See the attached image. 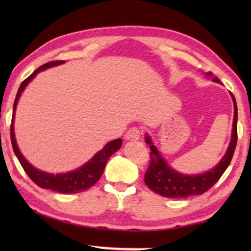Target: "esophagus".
Instances as JSON below:
<instances>
[{"label":"esophagus","instance_id":"esophagus-1","mask_svg":"<svg viewBox=\"0 0 251 251\" xmlns=\"http://www.w3.org/2000/svg\"><path fill=\"white\" fill-rule=\"evenodd\" d=\"M142 137V131L138 128H131L126 133V140H139Z\"/></svg>","mask_w":251,"mask_h":251}]
</instances>
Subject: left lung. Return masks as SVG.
<instances>
[{"instance_id":"8db88e82","label":"left lung","mask_w":251,"mask_h":251,"mask_svg":"<svg viewBox=\"0 0 251 251\" xmlns=\"http://www.w3.org/2000/svg\"><path fill=\"white\" fill-rule=\"evenodd\" d=\"M207 76H211L212 81L221 83L218 77L212 76L211 72H208ZM232 96L234 105V118H233V128L231 142L226 150V153L218 164L205 173L198 175H186L171 168L167 161L161 155L160 151L154 145L149 135L145 136V143L150 145L151 162L145 174V184L155 193L164 198L179 199L188 198L191 195H201L209 188L217 183L222 175L225 173L231 162L238 140V107L234 96Z\"/></svg>"}]
</instances>
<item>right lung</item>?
<instances>
[{
  "label": "right lung",
  "instance_id": "right-lung-1",
  "mask_svg": "<svg viewBox=\"0 0 251 251\" xmlns=\"http://www.w3.org/2000/svg\"><path fill=\"white\" fill-rule=\"evenodd\" d=\"M64 63L65 61L59 60V61H50V63L44 64L41 67L37 68L36 71H34L33 73L30 74L22 84H20L18 92H17L15 102H13V112H12L11 128H10V136H11V144L13 147V152H15L17 159L19 160V162L24 168V170H25V173L28 175V177L37 185V186H40L41 188H44V190L47 188V190L59 192V193H64V194H75V193H80V192L89 190V188L94 186V185L97 183L102 173H104L105 166L106 163H107L109 157H111L116 151L121 149L122 139L118 138L106 144V145L102 147V150L96 153L87 163H84L83 166L77 168V169L72 170L70 173L53 175V174L46 173V171L39 170L37 168L33 167L32 164H30L28 161L24 157L22 152H20L18 145H17L16 137H15V126H13V123H15L17 104H18V100L20 96H22V92L25 90L27 84H28L29 82L36 76V74L40 73V72L47 70V68L58 66V65H61Z\"/></svg>",
  "mask_w": 251,
  "mask_h": 251
}]
</instances>
